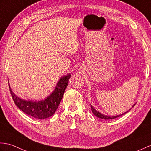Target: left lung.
Wrapping results in <instances>:
<instances>
[{
    "label": "left lung",
    "instance_id": "1",
    "mask_svg": "<svg viewBox=\"0 0 151 151\" xmlns=\"http://www.w3.org/2000/svg\"><path fill=\"white\" fill-rule=\"evenodd\" d=\"M135 105H136V104H134V105L132 106V107H134ZM91 110H92V112H93V114L95 115V116H96L97 117H98V118H100V119H105V120H109V119H115V118H117V117H119V116H122V115H124L125 113H127L128 111H127V112H125L124 113H123V114H121V115H116V116H107V115H103V114H101V113H100V112H98V111H97L95 109L94 107L92 106L91 105Z\"/></svg>",
    "mask_w": 151,
    "mask_h": 151
}]
</instances>
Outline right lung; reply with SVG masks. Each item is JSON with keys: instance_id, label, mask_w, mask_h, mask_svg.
<instances>
[{"instance_id": "right-lung-1", "label": "right lung", "mask_w": 151, "mask_h": 151, "mask_svg": "<svg viewBox=\"0 0 151 151\" xmlns=\"http://www.w3.org/2000/svg\"><path fill=\"white\" fill-rule=\"evenodd\" d=\"M70 77L71 75L70 73L62 77L57 83L53 93L45 100L39 101L21 99L12 91L10 85L9 88L12 99L18 108L25 113L27 115L32 116L34 118L44 119L52 116L56 111L62 100Z\"/></svg>"}]
</instances>
